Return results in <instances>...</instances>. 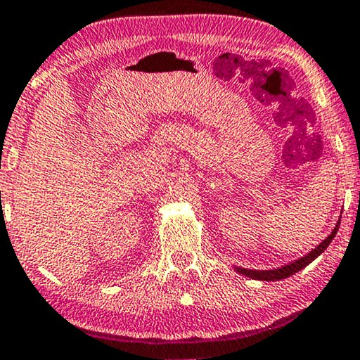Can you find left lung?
Returning <instances> with one entry per match:
<instances>
[{
  "instance_id": "obj_1",
  "label": "left lung",
  "mask_w": 360,
  "mask_h": 360,
  "mask_svg": "<svg viewBox=\"0 0 360 360\" xmlns=\"http://www.w3.org/2000/svg\"><path fill=\"white\" fill-rule=\"evenodd\" d=\"M340 221H341V219H338L336 226L331 231L330 236H328L320 245H316V247L311 250V252L304 255V257L299 258V259H294V262L284 264V266L274 268V269H248V268L233 266V269H236L237 273L247 276V278H250V279H257V281H281V279L289 278V276L295 274L297 271H300V269H304L305 266H309V264L314 262V259L319 258L320 255L325 252V250L328 248V245L331 243V240L335 238V236L338 233V229H340Z\"/></svg>"
}]
</instances>
